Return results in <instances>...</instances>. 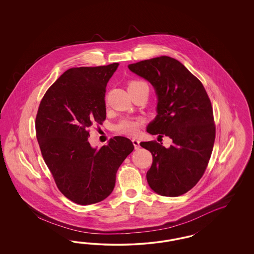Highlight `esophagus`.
<instances>
[{
  "instance_id": "esophagus-1",
  "label": "esophagus",
  "mask_w": 254,
  "mask_h": 254,
  "mask_svg": "<svg viewBox=\"0 0 254 254\" xmlns=\"http://www.w3.org/2000/svg\"><path fill=\"white\" fill-rule=\"evenodd\" d=\"M132 142H133V145L135 147V150H138L139 149V140L137 139V138H133L132 139Z\"/></svg>"
}]
</instances>
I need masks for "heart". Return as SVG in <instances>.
<instances>
[{
  "label": "heart",
  "instance_id": "b5f03b06",
  "mask_svg": "<svg viewBox=\"0 0 254 254\" xmlns=\"http://www.w3.org/2000/svg\"><path fill=\"white\" fill-rule=\"evenodd\" d=\"M142 85H146V84L142 81H137V80L131 81L128 83V91L136 89L137 87ZM143 123H144V120L141 117L124 118L115 126V131L120 135L134 137L138 135L139 128Z\"/></svg>",
  "mask_w": 254,
  "mask_h": 254
}]
</instances>
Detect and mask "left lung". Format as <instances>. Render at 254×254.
<instances>
[{
    "label": "left lung",
    "instance_id": "left-lung-1",
    "mask_svg": "<svg viewBox=\"0 0 254 254\" xmlns=\"http://www.w3.org/2000/svg\"><path fill=\"white\" fill-rule=\"evenodd\" d=\"M128 68L154 85L158 97V115L147 132L172 138L169 148L156 140L139 143L153 155L147 182L158 194L182 195L204 175L214 145L215 123L207 91L185 65L170 57L133 63Z\"/></svg>",
    "mask_w": 254,
    "mask_h": 254
}]
</instances>
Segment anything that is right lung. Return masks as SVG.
<instances>
[{
  "label": "right lung",
  "mask_w": 254,
  "mask_h": 254,
  "mask_svg": "<svg viewBox=\"0 0 254 254\" xmlns=\"http://www.w3.org/2000/svg\"><path fill=\"white\" fill-rule=\"evenodd\" d=\"M118 63L67 69L40 102L35 119L39 146L59 190L79 205L105 199L116 172L134 145L116 136L100 150L88 142L89 127L106 119L105 93Z\"/></svg>",
  "instance_id": "add662e5"
}]
</instances>
